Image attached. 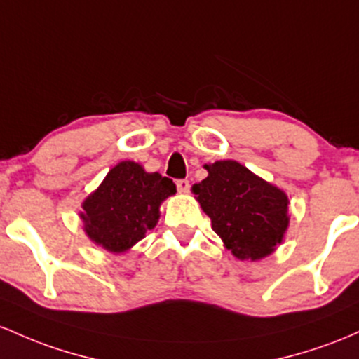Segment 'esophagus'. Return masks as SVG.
I'll use <instances>...</instances> for the list:
<instances>
[{
	"label": "esophagus",
	"instance_id": "34e87169",
	"mask_svg": "<svg viewBox=\"0 0 359 359\" xmlns=\"http://www.w3.org/2000/svg\"><path fill=\"white\" fill-rule=\"evenodd\" d=\"M176 188L180 193H188L190 191V181L188 180H178L176 181Z\"/></svg>",
	"mask_w": 359,
	"mask_h": 359
}]
</instances>
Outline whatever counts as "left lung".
<instances>
[{"mask_svg":"<svg viewBox=\"0 0 359 359\" xmlns=\"http://www.w3.org/2000/svg\"><path fill=\"white\" fill-rule=\"evenodd\" d=\"M208 176L193 187L212 229L239 259H261L281 243L288 227V198L236 161L205 166Z\"/></svg>","mask_w":359,"mask_h":359,"instance_id":"left-lung-1","label":"left lung"}]
</instances>
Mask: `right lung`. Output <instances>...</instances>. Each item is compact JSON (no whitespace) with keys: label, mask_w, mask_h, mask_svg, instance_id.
Returning a JSON list of instances; mask_svg holds the SVG:
<instances>
[{"label":"right lung","mask_w":359,"mask_h":359,"mask_svg":"<svg viewBox=\"0 0 359 359\" xmlns=\"http://www.w3.org/2000/svg\"><path fill=\"white\" fill-rule=\"evenodd\" d=\"M172 180L123 161L116 164L83 203L81 219L91 241L111 252H122L156 227L159 205L175 195Z\"/></svg>","instance_id":"1"}]
</instances>
